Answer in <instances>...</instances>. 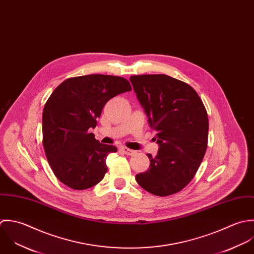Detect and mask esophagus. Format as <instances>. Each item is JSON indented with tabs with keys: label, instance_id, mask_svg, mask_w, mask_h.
Segmentation results:
<instances>
[{
	"label": "esophagus",
	"instance_id": "34e87169",
	"mask_svg": "<svg viewBox=\"0 0 254 254\" xmlns=\"http://www.w3.org/2000/svg\"><path fill=\"white\" fill-rule=\"evenodd\" d=\"M121 151L124 153V154H126V155H128V156H131V155H133L135 151L134 150H132V149H129V148H127V147H125V146H122L121 147Z\"/></svg>",
	"mask_w": 254,
	"mask_h": 254
}]
</instances>
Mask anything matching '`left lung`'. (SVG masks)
I'll return each instance as SVG.
<instances>
[{
	"label": "left lung",
	"mask_w": 254,
	"mask_h": 254,
	"mask_svg": "<svg viewBox=\"0 0 254 254\" xmlns=\"http://www.w3.org/2000/svg\"><path fill=\"white\" fill-rule=\"evenodd\" d=\"M129 80L159 144L155 157L147 154L148 170L135 180L155 195L177 193L193 179L207 149L209 122L202 100L190 85L166 74Z\"/></svg>",
	"instance_id": "1"
}]
</instances>
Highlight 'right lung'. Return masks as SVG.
<instances>
[{"label": "right lung", "mask_w": 254, "mask_h": 254, "mask_svg": "<svg viewBox=\"0 0 254 254\" xmlns=\"http://www.w3.org/2000/svg\"><path fill=\"white\" fill-rule=\"evenodd\" d=\"M130 90L124 77L89 74L67 78L53 91L42 115L43 146L64 185L82 190L103 180L106 158L117 147L100 143L88 129L96 127L107 102Z\"/></svg>", "instance_id": "obj_1"}]
</instances>
